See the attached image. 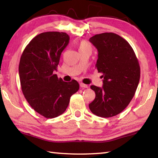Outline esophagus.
Listing matches in <instances>:
<instances>
[{"label": "esophagus", "instance_id": "obj_1", "mask_svg": "<svg viewBox=\"0 0 158 158\" xmlns=\"http://www.w3.org/2000/svg\"><path fill=\"white\" fill-rule=\"evenodd\" d=\"M80 86H81V88H89V85L83 84V83H80Z\"/></svg>", "mask_w": 158, "mask_h": 158}]
</instances>
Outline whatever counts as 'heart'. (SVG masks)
<instances>
[{
    "mask_svg": "<svg viewBox=\"0 0 158 158\" xmlns=\"http://www.w3.org/2000/svg\"><path fill=\"white\" fill-rule=\"evenodd\" d=\"M79 51L85 50V49H90L91 50V46L86 40H81L78 44Z\"/></svg>",
    "mask_w": 158,
    "mask_h": 158,
    "instance_id": "obj_1",
    "label": "heart"
}]
</instances>
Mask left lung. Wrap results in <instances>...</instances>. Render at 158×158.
<instances>
[{
	"label": "left lung",
	"instance_id": "left-lung-1",
	"mask_svg": "<svg viewBox=\"0 0 158 158\" xmlns=\"http://www.w3.org/2000/svg\"><path fill=\"white\" fill-rule=\"evenodd\" d=\"M89 41L97 48L95 68L103 74V86L92 85L95 98L89 104L93 114L110 118L121 113L135 94L140 79V66L130 44L114 33L97 34Z\"/></svg>",
	"mask_w": 158,
	"mask_h": 158
}]
</instances>
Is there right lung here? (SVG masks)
<instances>
[{
  "label": "right lung",
  "instance_id": "add662e5",
  "mask_svg": "<svg viewBox=\"0 0 158 158\" xmlns=\"http://www.w3.org/2000/svg\"><path fill=\"white\" fill-rule=\"evenodd\" d=\"M69 40L63 32L42 33L32 39L20 58L19 73L23 94L31 107L46 118L63 114L71 96L79 89L76 80L65 82L54 74Z\"/></svg>",
  "mask_w": 158,
  "mask_h": 158
}]
</instances>
